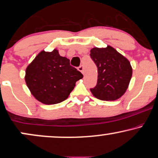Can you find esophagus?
I'll use <instances>...</instances> for the list:
<instances>
[{"mask_svg":"<svg viewBox=\"0 0 158 158\" xmlns=\"http://www.w3.org/2000/svg\"><path fill=\"white\" fill-rule=\"evenodd\" d=\"M78 70H79L80 72H81L84 74V67H83V65H80V66L78 68Z\"/></svg>","mask_w":158,"mask_h":158,"instance_id":"34e87169","label":"esophagus"}]
</instances>
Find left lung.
<instances>
[{
	"label": "left lung",
	"mask_w": 158,
	"mask_h": 158,
	"mask_svg": "<svg viewBox=\"0 0 158 158\" xmlns=\"http://www.w3.org/2000/svg\"><path fill=\"white\" fill-rule=\"evenodd\" d=\"M90 57L98 68L97 85L90 91L98 99L115 101L128 87L133 70L128 60L111 47H95Z\"/></svg>",
	"instance_id": "obj_1"
}]
</instances>
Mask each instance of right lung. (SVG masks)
<instances>
[{
    "label": "right lung",
    "instance_id": "1",
    "mask_svg": "<svg viewBox=\"0 0 158 158\" xmlns=\"http://www.w3.org/2000/svg\"><path fill=\"white\" fill-rule=\"evenodd\" d=\"M82 78L80 71L70 65L69 59L54 49L39 53L26 69L25 79L35 99L49 105L65 101Z\"/></svg>",
    "mask_w": 158,
    "mask_h": 158
}]
</instances>
